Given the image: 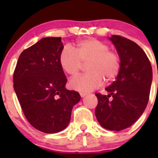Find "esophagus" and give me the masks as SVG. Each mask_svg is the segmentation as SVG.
<instances>
[{
	"label": "esophagus",
	"mask_w": 158,
	"mask_h": 158,
	"mask_svg": "<svg viewBox=\"0 0 158 158\" xmlns=\"http://www.w3.org/2000/svg\"><path fill=\"white\" fill-rule=\"evenodd\" d=\"M79 94H80V96H81V97H85V95H87V93H86V92H79Z\"/></svg>",
	"instance_id": "obj_1"
}]
</instances>
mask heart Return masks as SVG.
<instances>
[{"mask_svg": "<svg viewBox=\"0 0 158 158\" xmlns=\"http://www.w3.org/2000/svg\"><path fill=\"white\" fill-rule=\"evenodd\" d=\"M75 52L71 47H63L59 61L62 69L72 77L78 76L87 63V74L70 81L73 89L89 92L98 88L103 82L110 83L116 79L122 68L121 56L116 50L109 49V44L95 38L79 41Z\"/></svg>", "mask_w": 158, "mask_h": 158, "instance_id": "b5f03b06", "label": "heart"}]
</instances>
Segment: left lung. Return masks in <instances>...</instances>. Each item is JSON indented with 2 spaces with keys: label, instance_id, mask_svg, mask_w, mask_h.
Instances as JSON below:
<instances>
[{
  "label": "left lung",
  "instance_id": "8db88e82",
  "mask_svg": "<svg viewBox=\"0 0 158 158\" xmlns=\"http://www.w3.org/2000/svg\"><path fill=\"white\" fill-rule=\"evenodd\" d=\"M110 40L120 54L122 68L116 80L106 89L109 95L95 94L98 105L95 114L102 127L121 131L133 125L147 106L152 67L146 53L136 43L118 35H112Z\"/></svg>",
  "mask_w": 158,
  "mask_h": 158
}]
</instances>
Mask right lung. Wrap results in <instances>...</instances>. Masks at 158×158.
Returning <instances> with one entry per match:
<instances>
[{
  "label": "right lung",
  "instance_id": "add662e5",
  "mask_svg": "<svg viewBox=\"0 0 158 158\" xmlns=\"http://www.w3.org/2000/svg\"><path fill=\"white\" fill-rule=\"evenodd\" d=\"M61 37H46L19 56L13 76L14 89L27 120L44 133L66 128L73 107L81 97L65 88L67 79L59 57L63 49Z\"/></svg>",
  "mask_w": 158,
  "mask_h": 158
}]
</instances>
